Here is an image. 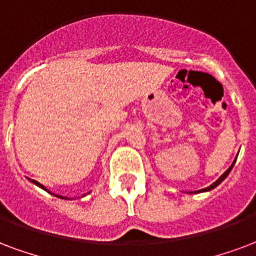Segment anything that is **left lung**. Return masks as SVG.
<instances>
[{"mask_svg": "<svg viewBox=\"0 0 256 256\" xmlns=\"http://www.w3.org/2000/svg\"><path fill=\"white\" fill-rule=\"evenodd\" d=\"M234 164H235V162L232 163V164H230V168H228V170H226V172H224V174H222V176H220V178H218V180H216V182H213V184H212V185H210V186H208V188H205V189H202V190H197V192H190V193H200V192H209V190L214 189V188H216V186L220 185V184H222V180H226V176H228V174H230V170H232V167H234Z\"/></svg>", "mask_w": 256, "mask_h": 256, "instance_id": "1", "label": "left lung"}]
</instances>
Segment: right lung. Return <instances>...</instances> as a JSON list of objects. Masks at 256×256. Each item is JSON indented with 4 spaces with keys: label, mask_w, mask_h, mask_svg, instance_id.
I'll return each instance as SVG.
<instances>
[{
    "label": "right lung",
    "mask_w": 256,
    "mask_h": 256,
    "mask_svg": "<svg viewBox=\"0 0 256 256\" xmlns=\"http://www.w3.org/2000/svg\"><path fill=\"white\" fill-rule=\"evenodd\" d=\"M32 182H34V185H38V186H39V188H42V189H44V190H46V192H48V193H50V194H52V196H55V197H58V198L70 200V198H67V197H63V196H59V194H54V193H51V192H50V190H48V189H46V188H44V186L42 185V184H39V182H36V180H32Z\"/></svg>",
    "instance_id": "obj_1"
}]
</instances>
